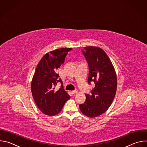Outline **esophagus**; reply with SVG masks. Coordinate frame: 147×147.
Here are the masks:
<instances>
[{
    "label": "esophagus",
    "mask_w": 147,
    "mask_h": 147,
    "mask_svg": "<svg viewBox=\"0 0 147 147\" xmlns=\"http://www.w3.org/2000/svg\"><path fill=\"white\" fill-rule=\"evenodd\" d=\"M71 92H72V93H73V94H77L78 90H74V91H72Z\"/></svg>",
    "instance_id": "obj_1"
}]
</instances>
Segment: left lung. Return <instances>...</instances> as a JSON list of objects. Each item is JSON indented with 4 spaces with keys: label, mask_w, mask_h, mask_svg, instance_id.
<instances>
[{
    "label": "left lung",
    "mask_w": 147,
    "mask_h": 147,
    "mask_svg": "<svg viewBox=\"0 0 147 147\" xmlns=\"http://www.w3.org/2000/svg\"><path fill=\"white\" fill-rule=\"evenodd\" d=\"M89 65L88 82L94 81L92 95L86 94V102L79 105L81 112L88 117H96L105 112L114 99L117 90V76L111 60L102 49L83 48Z\"/></svg>",
    "instance_id": "obj_1"
}]
</instances>
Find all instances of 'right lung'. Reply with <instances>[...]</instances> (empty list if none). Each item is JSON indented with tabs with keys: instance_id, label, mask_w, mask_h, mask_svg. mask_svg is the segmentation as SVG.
Returning <instances> with one entry per match:
<instances>
[{
	"instance_id": "add662e5",
	"label": "right lung",
	"mask_w": 147,
	"mask_h": 147,
	"mask_svg": "<svg viewBox=\"0 0 147 147\" xmlns=\"http://www.w3.org/2000/svg\"><path fill=\"white\" fill-rule=\"evenodd\" d=\"M71 48H63L46 53L40 59L33 76L31 88L34 100L39 110L46 115L59 114L70 96L61 87L54 90L57 82L62 81L56 70L65 61Z\"/></svg>"
}]
</instances>
